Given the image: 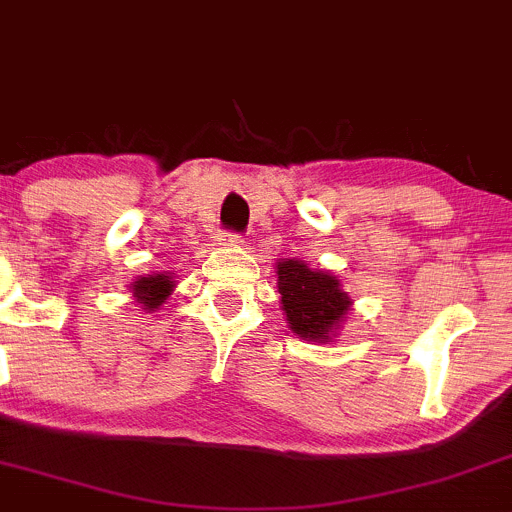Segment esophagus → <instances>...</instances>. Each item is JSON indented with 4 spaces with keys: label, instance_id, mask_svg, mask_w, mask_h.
Returning a JSON list of instances; mask_svg holds the SVG:
<instances>
[{
    "label": "esophagus",
    "instance_id": "34e87169",
    "mask_svg": "<svg viewBox=\"0 0 512 512\" xmlns=\"http://www.w3.org/2000/svg\"><path fill=\"white\" fill-rule=\"evenodd\" d=\"M219 241L224 246H239L241 244V236L234 234V231H224V234L219 236Z\"/></svg>",
    "mask_w": 512,
    "mask_h": 512
}]
</instances>
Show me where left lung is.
<instances>
[{
  "mask_svg": "<svg viewBox=\"0 0 512 512\" xmlns=\"http://www.w3.org/2000/svg\"><path fill=\"white\" fill-rule=\"evenodd\" d=\"M281 308L288 328L310 342H333L352 308V298L342 291L337 276L298 258H281L276 266Z\"/></svg>",
  "mask_w": 512,
  "mask_h": 512,
  "instance_id": "8db88e82",
  "label": "left lung"
}]
</instances>
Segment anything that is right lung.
Listing matches in <instances>:
<instances>
[{
	"label": "right lung",
	"mask_w": 512,
	"mask_h": 512,
	"mask_svg": "<svg viewBox=\"0 0 512 512\" xmlns=\"http://www.w3.org/2000/svg\"><path fill=\"white\" fill-rule=\"evenodd\" d=\"M130 288H133V298L138 300L140 308L145 313H152L170 298L175 291V281L167 273H152V276H140L138 281L130 283Z\"/></svg>",
	"instance_id": "obj_1"
}]
</instances>
